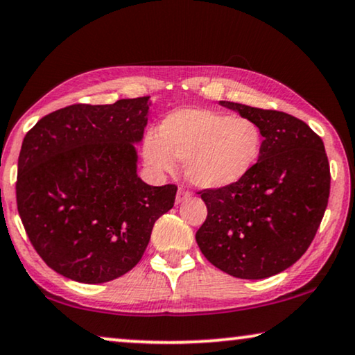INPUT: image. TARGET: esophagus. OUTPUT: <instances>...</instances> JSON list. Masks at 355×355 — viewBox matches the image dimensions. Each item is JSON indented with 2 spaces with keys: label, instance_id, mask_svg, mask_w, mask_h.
Returning <instances> with one entry per match:
<instances>
[{
  "label": "esophagus",
  "instance_id": "1",
  "mask_svg": "<svg viewBox=\"0 0 355 355\" xmlns=\"http://www.w3.org/2000/svg\"><path fill=\"white\" fill-rule=\"evenodd\" d=\"M187 198H190V193L187 192V190H184V189H179V190H178V193H176V203L179 205V203L186 202Z\"/></svg>",
  "mask_w": 355,
  "mask_h": 355
}]
</instances>
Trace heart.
Listing matches in <instances>:
<instances>
[{
	"mask_svg": "<svg viewBox=\"0 0 355 355\" xmlns=\"http://www.w3.org/2000/svg\"><path fill=\"white\" fill-rule=\"evenodd\" d=\"M264 136L248 116L208 109H179L168 114L142 144L144 160L153 171L168 173L182 160L192 186L218 190L235 186L258 165Z\"/></svg>",
	"mask_w": 355,
	"mask_h": 355,
	"instance_id": "obj_1",
	"label": "heart"
}]
</instances>
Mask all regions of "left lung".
<instances>
[{"mask_svg":"<svg viewBox=\"0 0 355 355\" xmlns=\"http://www.w3.org/2000/svg\"><path fill=\"white\" fill-rule=\"evenodd\" d=\"M219 104L258 123L263 152L243 181L200 192L208 216L195 239L205 258L225 274L267 279L295 264L315 237L330 197L325 146L285 112Z\"/></svg>","mask_w":355,"mask_h":355,"instance_id":"left-lung-1","label":"left lung"}]
</instances>
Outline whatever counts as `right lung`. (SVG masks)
<instances>
[{
  "mask_svg": "<svg viewBox=\"0 0 355 355\" xmlns=\"http://www.w3.org/2000/svg\"><path fill=\"white\" fill-rule=\"evenodd\" d=\"M150 96L75 104L46 115L24 137L17 209L51 269L81 284L118 279L139 263L176 186L137 176Z\"/></svg>",
  "mask_w": 355,
  "mask_h": 355,
  "instance_id": "1",
  "label": "right lung"
}]
</instances>
